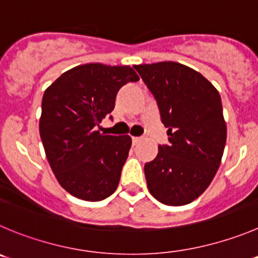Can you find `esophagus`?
Wrapping results in <instances>:
<instances>
[{
    "label": "esophagus",
    "mask_w": 258,
    "mask_h": 258,
    "mask_svg": "<svg viewBox=\"0 0 258 258\" xmlns=\"http://www.w3.org/2000/svg\"><path fill=\"white\" fill-rule=\"evenodd\" d=\"M142 141V138H138V137H133L132 138V142H133V146H137V144H139V142Z\"/></svg>",
    "instance_id": "1"
}]
</instances>
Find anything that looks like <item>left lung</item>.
<instances>
[{
  "instance_id": "1",
  "label": "left lung",
  "mask_w": 258,
  "mask_h": 258,
  "mask_svg": "<svg viewBox=\"0 0 258 258\" xmlns=\"http://www.w3.org/2000/svg\"><path fill=\"white\" fill-rule=\"evenodd\" d=\"M168 127V144L144 164L149 192L170 207L186 205L208 188L220 166L227 125L217 88L176 62L134 66Z\"/></svg>"
}]
</instances>
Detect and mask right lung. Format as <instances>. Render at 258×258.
<instances>
[{"label":"right lung","instance_id":"obj_1","mask_svg":"<svg viewBox=\"0 0 258 258\" xmlns=\"http://www.w3.org/2000/svg\"><path fill=\"white\" fill-rule=\"evenodd\" d=\"M137 81L129 66L88 63L64 72L44 92L40 138L51 171L71 195L100 201L116 190L132 138L104 136L95 126L114 110L117 91Z\"/></svg>","mask_w":258,"mask_h":258}]
</instances>
